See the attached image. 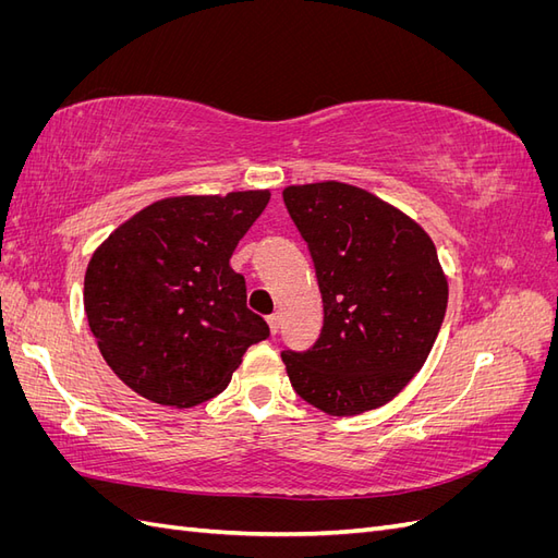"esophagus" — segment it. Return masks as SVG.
<instances>
[{"label": "esophagus", "instance_id": "1", "mask_svg": "<svg viewBox=\"0 0 558 558\" xmlns=\"http://www.w3.org/2000/svg\"><path fill=\"white\" fill-rule=\"evenodd\" d=\"M279 324H281L279 314H269V316H267V326H269V332H272V335L279 332Z\"/></svg>", "mask_w": 558, "mask_h": 558}]
</instances>
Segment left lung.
<instances>
[{
	"label": "left lung",
	"instance_id": "1",
	"mask_svg": "<svg viewBox=\"0 0 558 558\" xmlns=\"http://www.w3.org/2000/svg\"><path fill=\"white\" fill-rule=\"evenodd\" d=\"M307 242L324 300L310 351H283L295 393L330 416L393 400L424 367L447 312L449 286L428 232L359 185L283 189Z\"/></svg>",
	"mask_w": 558,
	"mask_h": 558
}]
</instances>
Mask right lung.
Here are the masks:
<instances>
[{"label":"right lung","mask_w":558,"mask_h":558,"mask_svg":"<svg viewBox=\"0 0 558 558\" xmlns=\"http://www.w3.org/2000/svg\"><path fill=\"white\" fill-rule=\"evenodd\" d=\"M267 202L269 191L165 197L95 248L83 307L99 353L134 393L193 408L221 393L244 351L269 337L230 267Z\"/></svg>","instance_id":"obj_1"}]
</instances>
